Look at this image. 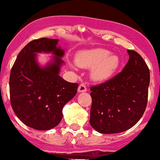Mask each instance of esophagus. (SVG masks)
<instances>
[{
  "instance_id": "34e87169",
  "label": "esophagus",
  "mask_w": 160,
  "mask_h": 160,
  "mask_svg": "<svg viewBox=\"0 0 160 160\" xmlns=\"http://www.w3.org/2000/svg\"><path fill=\"white\" fill-rule=\"evenodd\" d=\"M87 91V88L85 86V85L84 83L80 84L79 86H78V92H86Z\"/></svg>"
}]
</instances>
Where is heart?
<instances>
[{"label": "heart", "mask_w": 160, "mask_h": 160, "mask_svg": "<svg viewBox=\"0 0 160 160\" xmlns=\"http://www.w3.org/2000/svg\"><path fill=\"white\" fill-rule=\"evenodd\" d=\"M119 58L102 48L82 50L75 56L77 65L83 68H91L90 76L95 82H103L114 74L119 66Z\"/></svg>", "instance_id": "heart-1"}]
</instances>
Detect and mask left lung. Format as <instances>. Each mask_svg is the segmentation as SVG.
Here are the masks:
<instances>
[{
	"label": "left lung",
	"instance_id": "1",
	"mask_svg": "<svg viewBox=\"0 0 160 160\" xmlns=\"http://www.w3.org/2000/svg\"><path fill=\"white\" fill-rule=\"evenodd\" d=\"M128 62L122 72L106 82L92 86L89 123L101 134H117L141 119L148 101L149 69L139 53L128 50Z\"/></svg>",
	"mask_w": 160,
	"mask_h": 160
}]
</instances>
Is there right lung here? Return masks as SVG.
Instances as JSON below:
<instances>
[{
  "instance_id": "right-lung-1",
  "label": "right lung",
  "mask_w": 160,
  "mask_h": 160,
  "mask_svg": "<svg viewBox=\"0 0 160 160\" xmlns=\"http://www.w3.org/2000/svg\"><path fill=\"white\" fill-rule=\"evenodd\" d=\"M58 39H34L20 51L11 71L9 88L12 107L18 119L39 131L53 128L62 120L64 106L76 95L78 84L59 75L64 50ZM37 52H51L52 61L44 67L38 64Z\"/></svg>"
}]
</instances>
